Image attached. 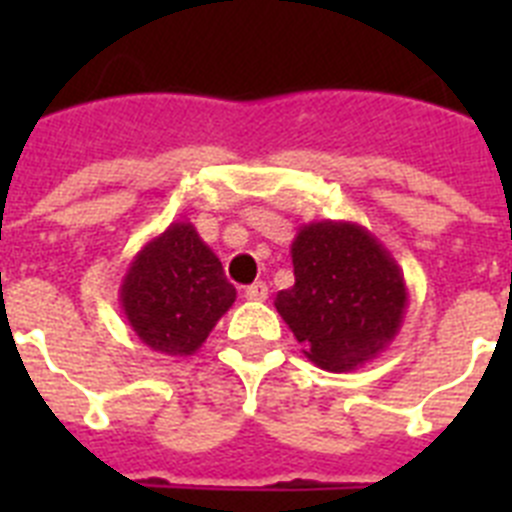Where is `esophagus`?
<instances>
[{"instance_id": "34e87169", "label": "esophagus", "mask_w": 512, "mask_h": 512, "mask_svg": "<svg viewBox=\"0 0 512 512\" xmlns=\"http://www.w3.org/2000/svg\"><path fill=\"white\" fill-rule=\"evenodd\" d=\"M266 297H269V287H266V282H253L251 287L246 289V300L264 302Z\"/></svg>"}]
</instances>
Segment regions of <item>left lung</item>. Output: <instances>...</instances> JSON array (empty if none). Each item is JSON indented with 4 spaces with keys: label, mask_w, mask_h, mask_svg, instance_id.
Wrapping results in <instances>:
<instances>
[{
    "label": "left lung",
    "mask_w": 512,
    "mask_h": 512,
    "mask_svg": "<svg viewBox=\"0 0 512 512\" xmlns=\"http://www.w3.org/2000/svg\"><path fill=\"white\" fill-rule=\"evenodd\" d=\"M295 284L274 307L328 372H351L387 351L408 310V284L392 253L364 225L320 220L292 241Z\"/></svg>",
    "instance_id": "left-lung-1"
}]
</instances>
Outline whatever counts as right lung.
<instances>
[{"label": "right lung", "mask_w": 512, "mask_h": 512, "mask_svg": "<svg viewBox=\"0 0 512 512\" xmlns=\"http://www.w3.org/2000/svg\"><path fill=\"white\" fill-rule=\"evenodd\" d=\"M235 302L220 259L187 220L153 235L130 261L120 305L135 336L166 356H192Z\"/></svg>", "instance_id": "add662e5"}]
</instances>
